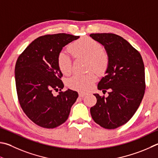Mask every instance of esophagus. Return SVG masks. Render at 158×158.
<instances>
[{"mask_svg": "<svg viewBox=\"0 0 158 158\" xmlns=\"http://www.w3.org/2000/svg\"><path fill=\"white\" fill-rule=\"evenodd\" d=\"M85 93H79V96L80 97H85Z\"/></svg>", "mask_w": 158, "mask_h": 158, "instance_id": "obj_1", "label": "esophagus"}]
</instances>
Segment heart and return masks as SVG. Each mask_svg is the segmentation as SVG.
<instances>
[{
  "instance_id": "obj_1",
  "label": "heart",
  "mask_w": 158,
  "mask_h": 158,
  "mask_svg": "<svg viewBox=\"0 0 158 158\" xmlns=\"http://www.w3.org/2000/svg\"><path fill=\"white\" fill-rule=\"evenodd\" d=\"M69 50L76 58H87L88 70L93 68L98 73H102L107 69L108 55L98 41L90 38L83 37L70 45ZM57 64L64 74H69L72 70L71 57L64 51H61L57 56ZM97 79L96 74L90 71L85 74H74L68 79L67 85L70 88L80 92L90 90Z\"/></svg>"
}]
</instances>
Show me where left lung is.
I'll return each instance as SVG.
<instances>
[{"instance_id": "obj_1", "label": "left lung", "mask_w": 158, "mask_h": 158, "mask_svg": "<svg viewBox=\"0 0 158 158\" xmlns=\"http://www.w3.org/2000/svg\"><path fill=\"white\" fill-rule=\"evenodd\" d=\"M90 36L104 45L109 59L106 76L97 88L110 91L107 97L94 94L97 103L90 114L102 127L114 129L128 122L141 104L146 88L144 62L139 52L122 36L111 33Z\"/></svg>"}]
</instances>
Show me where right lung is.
I'll use <instances>...</instances> for the list:
<instances>
[{"label": "right lung", "instance_id": "obj_1", "mask_svg": "<svg viewBox=\"0 0 158 158\" xmlns=\"http://www.w3.org/2000/svg\"><path fill=\"white\" fill-rule=\"evenodd\" d=\"M79 38L65 33L40 36L17 59L15 81L19 104L39 127L54 128L64 124L78 97L76 91H61L63 74L56 59L63 48ZM59 89L58 95L54 96L52 91Z\"/></svg>", "mask_w": 158, "mask_h": 158}]
</instances>
